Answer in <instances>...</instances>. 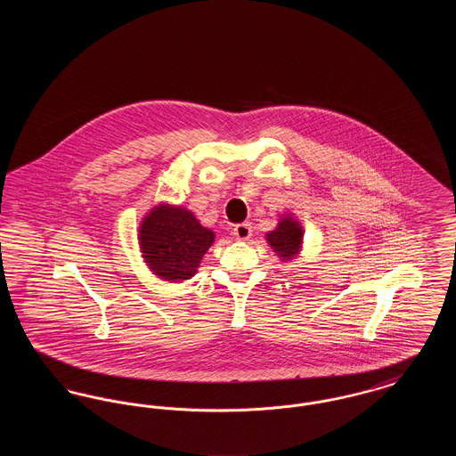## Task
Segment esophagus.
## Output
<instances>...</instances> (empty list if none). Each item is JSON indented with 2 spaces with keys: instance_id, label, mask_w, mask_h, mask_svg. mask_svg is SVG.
Masks as SVG:
<instances>
[{
  "instance_id": "1",
  "label": "esophagus",
  "mask_w": 456,
  "mask_h": 456,
  "mask_svg": "<svg viewBox=\"0 0 456 456\" xmlns=\"http://www.w3.org/2000/svg\"><path fill=\"white\" fill-rule=\"evenodd\" d=\"M232 234H234V238L239 239V240H248V239L251 238V225H249V224H238V225L234 227Z\"/></svg>"
}]
</instances>
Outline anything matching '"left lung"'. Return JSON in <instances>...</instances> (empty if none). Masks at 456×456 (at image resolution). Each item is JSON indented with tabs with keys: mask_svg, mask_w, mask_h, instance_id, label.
I'll list each match as a JSON object with an SVG mask.
<instances>
[{
	"mask_svg": "<svg viewBox=\"0 0 456 456\" xmlns=\"http://www.w3.org/2000/svg\"><path fill=\"white\" fill-rule=\"evenodd\" d=\"M266 242L281 261L296 260L304 244V229L301 222L292 214H281L277 227L265 234Z\"/></svg>",
	"mask_w": 456,
	"mask_h": 456,
	"instance_id": "left-lung-1",
	"label": "left lung"
}]
</instances>
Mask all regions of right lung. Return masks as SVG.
Returning <instances> with one entry per match:
<instances>
[{
	"label": "right lung",
	"instance_id": "1",
	"mask_svg": "<svg viewBox=\"0 0 456 456\" xmlns=\"http://www.w3.org/2000/svg\"><path fill=\"white\" fill-rule=\"evenodd\" d=\"M216 232L203 227L195 214L181 205L160 201L138 225V248L143 263L164 282L181 283L195 277Z\"/></svg>",
	"mask_w": 456,
	"mask_h": 456
}]
</instances>
